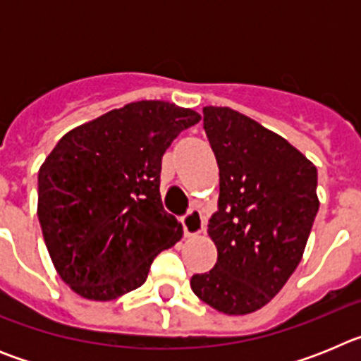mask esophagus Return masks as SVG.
Here are the masks:
<instances>
[{"mask_svg": "<svg viewBox=\"0 0 361 361\" xmlns=\"http://www.w3.org/2000/svg\"><path fill=\"white\" fill-rule=\"evenodd\" d=\"M183 228L186 237H197L204 231V219L200 209L191 208L186 215L183 216Z\"/></svg>", "mask_w": 361, "mask_h": 361, "instance_id": "34e87169", "label": "esophagus"}]
</instances>
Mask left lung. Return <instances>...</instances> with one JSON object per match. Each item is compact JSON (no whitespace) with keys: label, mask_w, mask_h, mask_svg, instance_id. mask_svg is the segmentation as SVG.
Masks as SVG:
<instances>
[{"label":"left lung","mask_w":361,"mask_h":361,"mask_svg":"<svg viewBox=\"0 0 361 361\" xmlns=\"http://www.w3.org/2000/svg\"><path fill=\"white\" fill-rule=\"evenodd\" d=\"M202 111L220 177L219 212L208 224L216 264L190 283L216 311L247 314L271 302L302 260L320 206L317 166L240 111Z\"/></svg>","instance_id":"8db88e82"}]
</instances>
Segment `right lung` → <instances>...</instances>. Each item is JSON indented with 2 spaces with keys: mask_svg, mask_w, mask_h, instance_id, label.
Masks as SVG:
<instances>
[{
  "mask_svg": "<svg viewBox=\"0 0 361 361\" xmlns=\"http://www.w3.org/2000/svg\"><path fill=\"white\" fill-rule=\"evenodd\" d=\"M195 110L137 101L70 130L37 173V216L63 282L108 302L141 288L153 258L183 238L161 199L162 155Z\"/></svg>",
  "mask_w": 361,
  "mask_h": 361,
  "instance_id": "right-lung-1",
  "label": "right lung"
}]
</instances>
